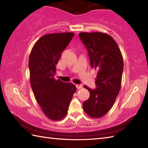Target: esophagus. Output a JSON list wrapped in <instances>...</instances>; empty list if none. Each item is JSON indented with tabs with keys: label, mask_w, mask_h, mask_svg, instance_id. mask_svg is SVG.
Listing matches in <instances>:
<instances>
[{
	"label": "esophagus",
	"mask_w": 148,
	"mask_h": 148,
	"mask_svg": "<svg viewBox=\"0 0 148 148\" xmlns=\"http://www.w3.org/2000/svg\"><path fill=\"white\" fill-rule=\"evenodd\" d=\"M76 88H77V90H79V89L82 88H83V86L81 85V84H76Z\"/></svg>",
	"instance_id": "34e87169"
}]
</instances>
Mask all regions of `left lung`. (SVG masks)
<instances>
[{
    "instance_id": "obj_1",
    "label": "left lung",
    "mask_w": 148,
    "mask_h": 148,
    "mask_svg": "<svg viewBox=\"0 0 148 148\" xmlns=\"http://www.w3.org/2000/svg\"><path fill=\"white\" fill-rule=\"evenodd\" d=\"M80 39L88 51L91 67L98 70L97 88L89 91L90 98L83 103L84 112L93 118L102 117L114 105L121 88L123 60L112 37L102 32H81Z\"/></svg>"
}]
</instances>
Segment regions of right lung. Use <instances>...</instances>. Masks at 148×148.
<instances>
[{
	"instance_id": "add662e5",
	"label": "right lung",
	"mask_w": 148,
	"mask_h": 148,
	"mask_svg": "<svg viewBox=\"0 0 148 148\" xmlns=\"http://www.w3.org/2000/svg\"><path fill=\"white\" fill-rule=\"evenodd\" d=\"M74 36L73 32L43 36L34 45L29 56L30 82L33 93L44 114L53 121L64 118L76 91L74 84L53 77L62 53Z\"/></svg>"
}]
</instances>
